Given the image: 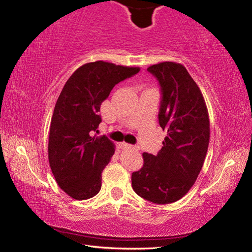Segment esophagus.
Wrapping results in <instances>:
<instances>
[{
  "instance_id": "34e87169",
  "label": "esophagus",
  "mask_w": 252,
  "mask_h": 252,
  "mask_svg": "<svg viewBox=\"0 0 252 252\" xmlns=\"http://www.w3.org/2000/svg\"><path fill=\"white\" fill-rule=\"evenodd\" d=\"M121 147H122L123 149H126V150H130V151H136V150H139L138 147L132 146V144H127V143H121Z\"/></svg>"
}]
</instances>
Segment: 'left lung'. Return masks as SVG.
Segmentation results:
<instances>
[{"label":"left lung","mask_w":252,"mask_h":252,"mask_svg":"<svg viewBox=\"0 0 252 252\" xmlns=\"http://www.w3.org/2000/svg\"><path fill=\"white\" fill-rule=\"evenodd\" d=\"M148 72L160 85L158 119L167 136L157 156L143 153V167L132 173V188L148 201L167 204L188 193L206 158L210 122L197 83L182 64L161 62Z\"/></svg>","instance_id":"left-lung-1"}]
</instances>
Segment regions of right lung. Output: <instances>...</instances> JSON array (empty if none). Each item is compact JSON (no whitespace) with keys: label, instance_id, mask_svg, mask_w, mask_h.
<instances>
[{"label":"right lung","instance_id":"add662e5","mask_svg":"<svg viewBox=\"0 0 252 252\" xmlns=\"http://www.w3.org/2000/svg\"><path fill=\"white\" fill-rule=\"evenodd\" d=\"M139 67L96 61L80 66L63 87L55 103L49 134V162L59 187L76 200L94 197L102 171L114 153L112 141L92 136L101 123L100 106L121 81Z\"/></svg>","mask_w":252,"mask_h":252}]
</instances>
